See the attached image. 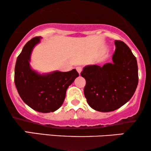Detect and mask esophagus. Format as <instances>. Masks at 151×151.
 <instances>
[{"label":"esophagus","instance_id":"esophagus-1","mask_svg":"<svg viewBox=\"0 0 151 151\" xmlns=\"http://www.w3.org/2000/svg\"><path fill=\"white\" fill-rule=\"evenodd\" d=\"M76 70H77V71L78 72V73L80 74L81 71H82V67H80V66H79V67H76Z\"/></svg>","mask_w":151,"mask_h":151}]
</instances>
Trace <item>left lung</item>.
<instances>
[{
    "mask_svg": "<svg viewBox=\"0 0 151 151\" xmlns=\"http://www.w3.org/2000/svg\"><path fill=\"white\" fill-rule=\"evenodd\" d=\"M115 45L112 63L87 65L81 72L86 79L84 93L88 104L98 111L119 109L131 99L138 86L136 57L122 41L115 40Z\"/></svg>",
    "mask_w": 151,
    "mask_h": 151,
    "instance_id": "8db88e82",
    "label": "left lung"
}]
</instances>
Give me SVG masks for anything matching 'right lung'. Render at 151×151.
Segmentation results:
<instances>
[{"instance_id":"add662e5","label":"right lung","mask_w":151,"mask_h":151,"mask_svg":"<svg viewBox=\"0 0 151 151\" xmlns=\"http://www.w3.org/2000/svg\"><path fill=\"white\" fill-rule=\"evenodd\" d=\"M41 37H35L25 44L15 67V84L25 103L35 111L50 113L58 110L63 104L66 91L79 77L75 69L70 72H55L40 74L32 70L30 56Z\"/></svg>"}]
</instances>
